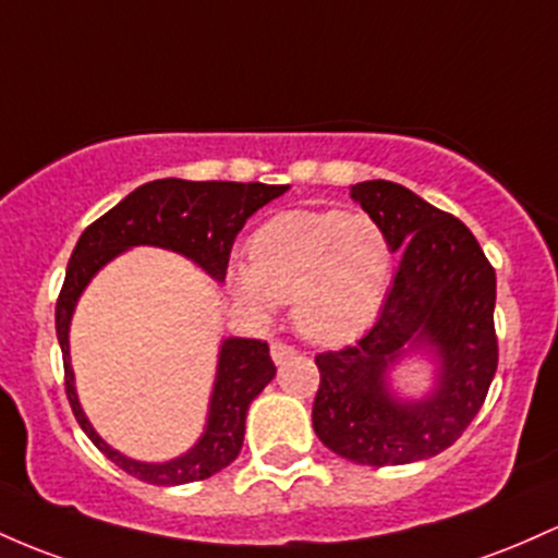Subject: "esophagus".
Here are the masks:
<instances>
[{"label":"esophagus","instance_id":"esophagus-1","mask_svg":"<svg viewBox=\"0 0 558 558\" xmlns=\"http://www.w3.org/2000/svg\"><path fill=\"white\" fill-rule=\"evenodd\" d=\"M269 354H272L275 363L280 365L283 360L293 357V354H296V349H293L291 344H286V341H272V344H269Z\"/></svg>","mask_w":558,"mask_h":558}]
</instances>
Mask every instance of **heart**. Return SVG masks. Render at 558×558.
<instances>
[{
    "label": "heart",
    "mask_w": 558,
    "mask_h": 558,
    "mask_svg": "<svg viewBox=\"0 0 558 558\" xmlns=\"http://www.w3.org/2000/svg\"><path fill=\"white\" fill-rule=\"evenodd\" d=\"M248 262L230 269L238 302L256 317L291 302L299 333L344 344L371 326L391 283V243L368 214L289 211L248 243Z\"/></svg>",
    "instance_id": "b5f03b06"
}]
</instances>
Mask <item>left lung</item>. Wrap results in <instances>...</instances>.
Segmentation results:
<instances>
[{
  "mask_svg": "<svg viewBox=\"0 0 558 558\" xmlns=\"http://www.w3.org/2000/svg\"><path fill=\"white\" fill-rule=\"evenodd\" d=\"M352 198L402 248L381 315L357 344L315 357L320 371L312 426L336 456L400 466L448 450L485 402L498 371L495 269L471 230L413 190L387 180L352 185ZM408 345H434L440 381L432 398L388 395V365Z\"/></svg>",
  "mask_w": 558,
  "mask_h": 558,
  "instance_id": "left-lung-1",
  "label": "left lung"
}]
</instances>
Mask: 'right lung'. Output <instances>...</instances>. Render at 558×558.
I'll return each instance as SVG.
<instances>
[{"label":"right lung","mask_w":558,"mask_h":558,"mask_svg":"<svg viewBox=\"0 0 558 558\" xmlns=\"http://www.w3.org/2000/svg\"><path fill=\"white\" fill-rule=\"evenodd\" d=\"M289 185H265V182H190V180H153L126 195L121 204L89 225L73 248L63 289L54 307V328L63 349L65 397L84 434L95 442L102 456L110 458L126 474L148 485H185V482L209 480L211 474L230 466L243 448L246 413L251 400L272 381L275 363L269 357L267 341L228 339L219 352L217 381H214L209 421L204 437L193 450L169 463H140L108 448L100 434L78 405L73 389V371L69 360V326L73 307L84 286L106 262L130 246H161L180 251L198 262L211 278L225 280L230 251L235 235L256 209L283 195Z\"/></svg>","instance_id":"right-lung-1"}]
</instances>
